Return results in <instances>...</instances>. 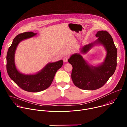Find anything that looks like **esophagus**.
Returning a JSON list of instances; mask_svg holds the SVG:
<instances>
[{
	"mask_svg": "<svg viewBox=\"0 0 127 127\" xmlns=\"http://www.w3.org/2000/svg\"><path fill=\"white\" fill-rule=\"evenodd\" d=\"M68 58L67 57H65L63 58V60L64 62H67L68 61Z\"/></svg>",
	"mask_w": 127,
	"mask_h": 127,
	"instance_id": "1",
	"label": "esophagus"
}]
</instances>
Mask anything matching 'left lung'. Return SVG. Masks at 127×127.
Segmentation results:
<instances>
[{
    "instance_id": "1",
    "label": "left lung",
    "mask_w": 127,
    "mask_h": 127,
    "mask_svg": "<svg viewBox=\"0 0 127 127\" xmlns=\"http://www.w3.org/2000/svg\"><path fill=\"white\" fill-rule=\"evenodd\" d=\"M95 35L97 40L83 47L81 52L86 53L95 44L103 45L107 54L101 65L90 66L78 54L72 55L68 60L73 67L71 78L74 84L83 90H95L103 86L114 74L117 67V49L112 36L105 31H98Z\"/></svg>"
}]
</instances>
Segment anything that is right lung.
<instances>
[{
    "label": "right lung",
    "instance_id": "obj_1",
    "mask_svg": "<svg viewBox=\"0 0 127 127\" xmlns=\"http://www.w3.org/2000/svg\"><path fill=\"white\" fill-rule=\"evenodd\" d=\"M35 34L36 33L28 32L17 35L9 48L6 56V70L10 78L22 89L32 93L40 92L48 88L52 84L56 72L63 64L62 60L49 63L34 75H24L17 70L14 64V54L17 46L22 40Z\"/></svg>",
    "mask_w": 127,
    "mask_h": 127
}]
</instances>
